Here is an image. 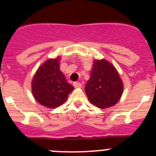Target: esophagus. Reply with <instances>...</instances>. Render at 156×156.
I'll use <instances>...</instances> for the list:
<instances>
[{
    "mask_svg": "<svg viewBox=\"0 0 156 156\" xmlns=\"http://www.w3.org/2000/svg\"><path fill=\"white\" fill-rule=\"evenodd\" d=\"M73 85L75 88H81V86H82V84H81L80 82H74Z\"/></svg>",
    "mask_w": 156,
    "mask_h": 156,
    "instance_id": "1",
    "label": "esophagus"
}]
</instances>
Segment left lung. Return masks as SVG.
<instances>
[{"label":"left lung","instance_id":"8db88e82","mask_svg":"<svg viewBox=\"0 0 156 156\" xmlns=\"http://www.w3.org/2000/svg\"><path fill=\"white\" fill-rule=\"evenodd\" d=\"M123 82L115 67L106 59L94 61L85 85L89 101L100 108L115 106L123 94Z\"/></svg>","mask_w":156,"mask_h":156}]
</instances>
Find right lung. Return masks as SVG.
<instances>
[{"label":"right lung","mask_w":156,"mask_h":156,"mask_svg":"<svg viewBox=\"0 0 156 156\" xmlns=\"http://www.w3.org/2000/svg\"><path fill=\"white\" fill-rule=\"evenodd\" d=\"M60 56L45 61L36 71L31 81V93L37 102L49 108L63 104L74 87L67 82L59 69Z\"/></svg>","instance_id":"1"}]
</instances>
